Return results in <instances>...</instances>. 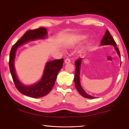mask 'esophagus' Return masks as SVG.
<instances>
[{
	"label": "esophagus",
	"mask_w": 129,
	"mask_h": 129,
	"mask_svg": "<svg viewBox=\"0 0 129 129\" xmlns=\"http://www.w3.org/2000/svg\"><path fill=\"white\" fill-rule=\"evenodd\" d=\"M70 61L71 60L69 58H67L65 60V63H66V64H67V63H69L70 62Z\"/></svg>",
	"instance_id": "34e87169"
}]
</instances>
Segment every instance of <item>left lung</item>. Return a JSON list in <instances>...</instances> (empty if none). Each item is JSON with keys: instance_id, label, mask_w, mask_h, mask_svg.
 I'll return each mask as SVG.
<instances>
[{"instance_id": "obj_1", "label": "left lung", "mask_w": 129, "mask_h": 129, "mask_svg": "<svg viewBox=\"0 0 129 129\" xmlns=\"http://www.w3.org/2000/svg\"><path fill=\"white\" fill-rule=\"evenodd\" d=\"M101 45H113L114 46L115 49L116 50L118 55L120 57V51L119 50L118 48L116 46V43L115 42L113 38L112 37L111 34H110V32L108 30H107L105 32V35L103 38L102 40L101 41ZM82 58H79L75 61V76H74V83L76 89H77L78 91L79 94L83 96L84 98H86L87 99H94L95 97H93L92 96L88 95L86 93V92L84 91V90L82 88L80 84V77H79V75H80V68L81 65Z\"/></svg>"}]
</instances>
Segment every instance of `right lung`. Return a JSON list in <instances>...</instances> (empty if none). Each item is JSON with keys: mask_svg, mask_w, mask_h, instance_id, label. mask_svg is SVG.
I'll return each instance as SVG.
<instances>
[{"mask_svg": "<svg viewBox=\"0 0 129 129\" xmlns=\"http://www.w3.org/2000/svg\"><path fill=\"white\" fill-rule=\"evenodd\" d=\"M46 34L47 31L45 28L29 30L12 46L10 52L9 66L16 88L21 94L31 98H41L50 92L54 85L57 74L62 67L64 59H57L48 62L45 65L43 77L39 82L32 85L25 86L19 81L15 72L14 61L16 50L20 45L26 43L28 41L34 40L37 39H44Z\"/></svg>", "mask_w": 129, "mask_h": 129, "instance_id": "add662e5", "label": "right lung"}]
</instances>
